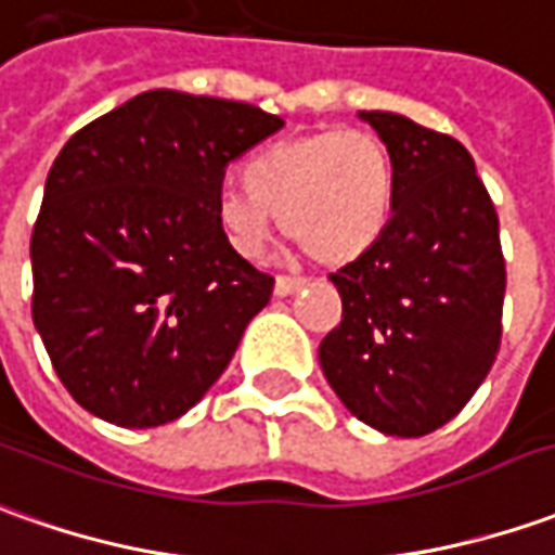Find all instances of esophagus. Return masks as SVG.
<instances>
[{"instance_id": "esophagus-1", "label": "esophagus", "mask_w": 555, "mask_h": 555, "mask_svg": "<svg viewBox=\"0 0 555 555\" xmlns=\"http://www.w3.org/2000/svg\"><path fill=\"white\" fill-rule=\"evenodd\" d=\"M307 285V279L304 276H276V285H273V292L279 294V297H288V294L300 292Z\"/></svg>"}]
</instances>
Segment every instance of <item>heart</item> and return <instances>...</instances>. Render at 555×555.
Returning <instances> with one entry per match:
<instances>
[{
    "instance_id": "heart-1",
    "label": "heart",
    "mask_w": 555,
    "mask_h": 555,
    "mask_svg": "<svg viewBox=\"0 0 555 555\" xmlns=\"http://www.w3.org/2000/svg\"><path fill=\"white\" fill-rule=\"evenodd\" d=\"M246 188H224L215 221L240 255H261L273 215L312 261L343 267L383 236L395 206V164L367 130L279 139L243 169Z\"/></svg>"
}]
</instances>
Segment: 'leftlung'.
<instances>
[{
    "instance_id": "8db88e82",
    "label": "left lung",
    "mask_w": 555,
    "mask_h": 555,
    "mask_svg": "<svg viewBox=\"0 0 555 555\" xmlns=\"http://www.w3.org/2000/svg\"><path fill=\"white\" fill-rule=\"evenodd\" d=\"M361 118L391 154L395 212L358 261L331 273L343 322L319 361L352 416L422 437L462 413L499 356V212L459 139L391 112Z\"/></svg>"
}]
</instances>
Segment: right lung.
I'll return each mask as SVG.
<instances>
[{
    "label": "right lung",
    "instance_id": "right-lung-1",
    "mask_svg": "<svg viewBox=\"0 0 555 555\" xmlns=\"http://www.w3.org/2000/svg\"><path fill=\"white\" fill-rule=\"evenodd\" d=\"M285 120L258 105L149 90L63 145L33 228V322L93 416L154 428L224 373L273 276L215 221L224 167Z\"/></svg>",
    "mask_w": 555,
    "mask_h": 555
}]
</instances>
